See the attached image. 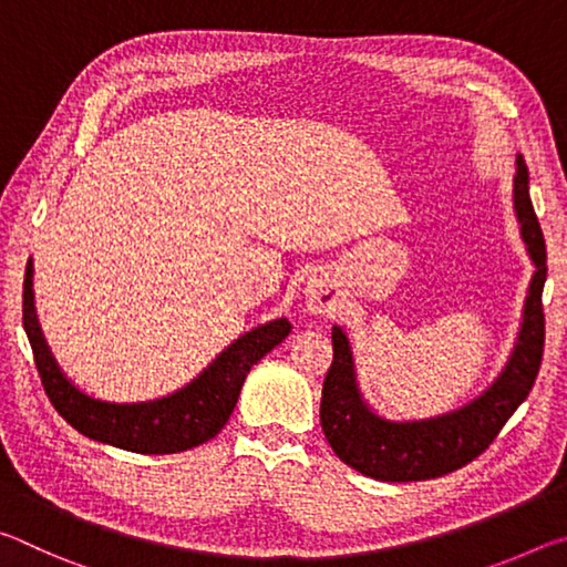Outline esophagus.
Returning a JSON list of instances; mask_svg holds the SVG:
<instances>
[{"label": "esophagus", "instance_id": "esophagus-1", "mask_svg": "<svg viewBox=\"0 0 567 567\" xmlns=\"http://www.w3.org/2000/svg\"><path fill=\"white\" fill-rule=\"evenodd\" d=\"M307 307L315 315L334 312V307H338V292L324 282H310L307 285Z\"/></svg>", "mask_w": 567, "mask_h": 567}]
</instances>
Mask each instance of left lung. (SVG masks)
Listing matches in <instances>:
<instances>
[{
	"instance_id": "left-lung-1",
	"label": "left lung",
	"mask_w": 567,
	"mask_h": 567,
	"mask_svg": "<svg viewBox=\"0 0 567 567\" xmlns=\"http://www.w3.org/2000/svg\"><path fill=\"white\" fill-rule=\"evenodd\" d=\"M513 209L525 252L535 265L523 305V320L505 368L477 398L433 417L392 420L364 400L352 348L340 324L332 328V364L322 385L320 422L332 453L358 473L382 483H410L453 473L467 465L501 433L527 392L543 360L545 320V239L530 203V175L520 152L515 155Z\"/></svg>"
}]
</instances>
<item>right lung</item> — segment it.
<instances>
[{"mask_svg": "<svg viewBox=\"0 0 567 567\" xmlns=\"http://www.w3.org/2000/svg\"><path fill=\"white\" fill-rule=\"evenodd\" d=\"M32 277L34 265L30 262L24 277L22 322L47 398L76 433L130 453L169 455L213 440L233 415L252 364L260 362L292 330L287 318L257 324L229 342L197 378L169 395L142 402H110L76 388L54 360L37 320Z\"/></svg>", "mask_w": 567, "mask_h": 567, "instance_id": "add662e5", "label": "right lung"}]
</instances>
